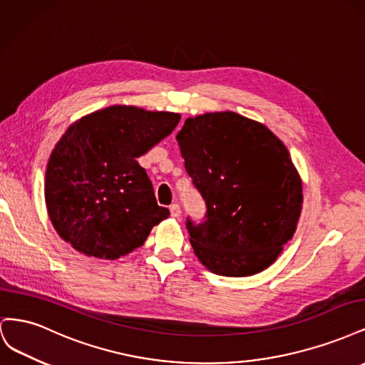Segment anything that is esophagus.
<instances>
[{"label":"esophagus","mask_w":365,"mask_h":365,"mask_svg":"<svg viewBox=\"0 0 365 365\" xmlns=\"http://www.w3.org/2000/svg\"><path fill=\"white\" fill-rule=\"evenodd\" d=\"M170 215H172V217H180L181 216V207L178 204H172L170 205Z\"/></svg>","instance_id":"obj_1"}]
</instances>
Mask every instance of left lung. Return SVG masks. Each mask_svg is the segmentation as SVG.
I'll return each mask as SVG.
<instances>
[{
  "instance_id": "obj_1",
  "label": "left lung",
  "mask_w": 365,
  "mask_h": 365,
  "mask_svg": "<svg viewBox=\"0 0 365 365\" xmlns=\"http://www.w3.org/2000/svg\"><path fill=\"white\" fill-rule=\"evenodd\" d=\"M202 195V224L187 219L196 257L225 277L267 269L292 239L303 185L288 149L259 121L233 111L190 117L176 134Z\"/></svg>"
}]
</instances>
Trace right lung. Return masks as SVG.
<instances>
[{"mask_svg":"<svg viewBox=\"0 0 365 365\" xmlns=\"http://www.w3.org/2000/svg\"><path fill=\"white\" fill-rule=\"evenodd\" d=\"M181 115L113 105L65 130L46 172V204L58 235L86 256L115 260L169 217L137 158L172 134Z\"/></svg>","mask_w":365,"mask_h":365,"instance_id":"obj_1","label":"right lung"}]
</instances>
